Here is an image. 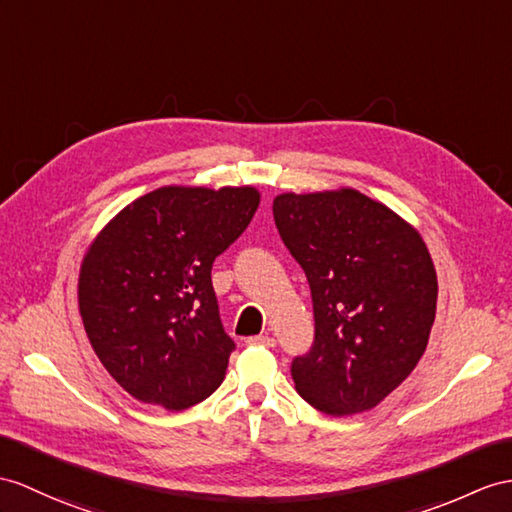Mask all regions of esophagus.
<instances>
[{"instance_id": "obj_1", "label": "esophagus", "mask_w": 512, "mask_h": 512, "mask_svg": "<svg viewBox=\"0 0 512 512\" xmlns=\"http://www.w3.org/2000/svg\"><path fill=\"white\" fill-rule=\"evenodd\" d=\"M247 345H260V347H276V339L269 334H258V336H249Z\"/></svg>"}]
</instances>
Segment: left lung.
Returning <instances> with one entry per match:
<instances>
[{"label":"left lung","instance_id":"obj_1","mask_svg":"<svg viewBox=\"0 0 512 512\" xmlns=\"http://www.w3.org/2000/svg\"><path fill=\"white\" fill-rule=\"evenodd\" d=\"M273 219L313 297L315 339L291 363L297 393L334 417L378 406L426 352L439 291L426 243L352 189L278 195Z\"/></svg>","mask_w":512,"mask_h":512}]
</instances>
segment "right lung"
<instances>
[{"mask_svg":"<svg viewBox=\"0 0 512 512\" xmlns=\"http://www.w3.org/2000/svg\"><path fill=\"white\" fill-rule=\"evenodd\" d=\"M258 202L252 186H165L123 208L91 245L78 286L84 330L139 402L184 410L223 382L236 345L210 271Z\"/></svg>","mask_w":512,"mask_h":512,"instance_id":"obj_1","label":"right lung"}]
</instances>
